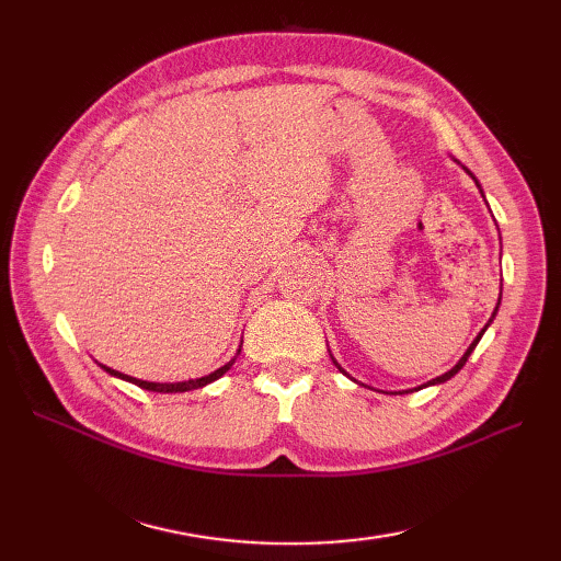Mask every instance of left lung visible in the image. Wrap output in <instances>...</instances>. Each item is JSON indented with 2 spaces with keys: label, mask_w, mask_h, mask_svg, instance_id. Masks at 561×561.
Here are the masks:
<instances>
[{
  "label": "left lung",
  "mask_w": 561,
  "mask_h": 561,
  "mask_svg": "<svg viewBox=\"0 0 561 561\" xmlns=\"http://www.w3.org/2000/svg\"><path fill=\"white\" fill-rule=\"evenodd\" d=\"M462 169H465V165H462ZM465 171H468V169H465ZM468 173H470V171H468ZM470 175H472V173H470ZM472 178H474V175H472ZM474 183H478V181H474ZM478 187H480V183H478ZM499 301H502V296H499ZM496 311H499V304H496V308H494V313H492V318H490V323H492V320H494ZM490 323H486V325H484V330H486V328H490ZM484 330L480 332V335H478V340H474V342L470 344V347H468V352H465V354H462V359H460V362H458L456 366H453V368H450V371H446L444 376H438V378H434V380H428V383H424V388H426V386H434V383H446V380H448V378H453V376H456V374L460 371V368L465 366V362H468V356L472 354V350H474V347H478V342L482 340V335H484ZM330 356H332V354H330ZM332 362H335V359H332ZM335 366H337V368H340V371H342V366H340L337 362H335Z\"/></svg>",
  "instance_id": "8db88e82"
}]
</instances>
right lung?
<instances>
[{"instance_id":"add662e5","label":"right lung","mask_w":561,"mask_h":561,"mask_svg":"<svg viewBox=\"0 0 561 561\" xmlns=\"http://www.w3.org/2000/svg\"><path fill=\"white\" fill-rule=\"evenodd\" d=\"M241 344H243V342H241ZM238 354H241V347H238L236 356H238ZM236 356H233V359H231L229 364H224L221 368H217V371H214V374H209V376H202V378L181 380V383H149V380H139V378H133V376H125V374H121V371H113V368H108V366H103V368H105V371H108L111 376H115V378H123V380H129V383H135V386L145 388V390H151V392H187V390L205 388L207 383H211V380L221 378V376H224L226 371H229V368L233 366Z\"/></svg>"}]
</instances>
